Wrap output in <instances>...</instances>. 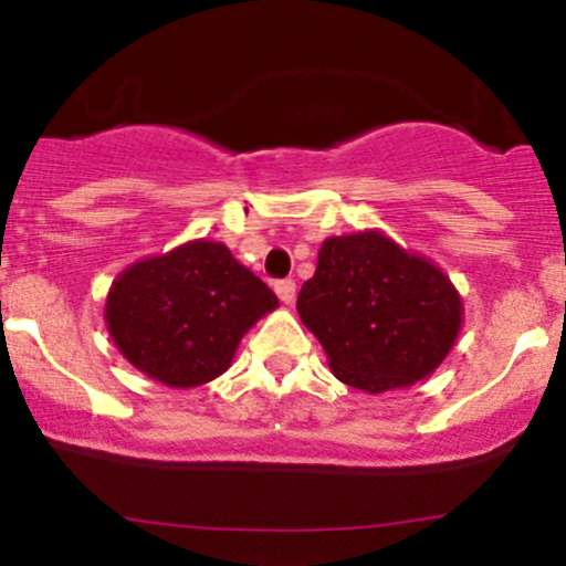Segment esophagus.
I'll return each mask as SVG.
<instances>
[{"label":"esophagus","instance_id":"obj_1","mask_svg":"<svg viewBox=\"0 0 566 566\" xmlns=\"http://www.w3.org/2000/svg\"><path fill=\"white\" fill-rule=\"evenodd\" d=\"M273 290H276L279 301H282L284 306H293V301H295V282H293V279H282V282L273 284Z\"/></svg>","mask_w":566,"mask_h":566}]
</instances>
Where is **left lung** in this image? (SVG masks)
Masks as SVG:
<instances>
[{"instance_id":"1","label":"left lung","mask_w":566,"mask_h":566,"mask_svg":"<svg viewBox=\"0 0 566 566\" xmlns=\"http://www.w3.org/2000/svg\"><path fill=\"white\" fill-rule=\"evenodd\" d=\"M298 314L336 379L371 396L431 377L463 328L448 273L379 228L325 238Z\"/></svg>"}]
</instances>
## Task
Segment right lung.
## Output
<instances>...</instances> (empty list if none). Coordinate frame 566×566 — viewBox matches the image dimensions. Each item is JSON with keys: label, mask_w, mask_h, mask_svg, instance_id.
<instances>
[{"label": "right lung", "mask_w": 566, "mask_h": 566, "mask_svg": "<svg viewBox=\"0 0 566 566\" xmlns=\"http://www.w3.org/2000/svg\"><path fill=\"white\" fill-rule=\"evenodd\" d=\"M276 306L224 243L195 238L124 268L103 317L124 360L154 382L189 390L228 371L241 338Z\"/></svg>", "instance_id": "right-lung-1"}]
</instances>
